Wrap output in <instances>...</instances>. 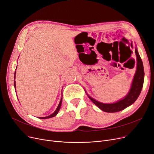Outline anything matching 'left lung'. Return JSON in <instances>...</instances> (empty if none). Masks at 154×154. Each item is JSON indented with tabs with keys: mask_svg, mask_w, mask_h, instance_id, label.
<instances>
[{
	"mask_svg": "<svg viewBox=\"0 0 154 154\" xmlns=\"http://www.w3.org/2000/svg\"><path fill=\"white\" fill-rule=\"evenodd\" d=\"M135 52L137 60V71L130 91L125 98L112 104H105L100 103V102L95 100L93 98L90 97L89 95L87 94L88 97L93 102L94 104L96 105L103 112L108 113L120 112L129 106L131 104H133L138 98L139 95H140L143 84L144 69L142 59L137 49H135Z\"/></svg>",
	"mask_w": 154,
	"mask_h": 154,
	"instance_id": "left-lung-1",
	"label": "left lung"
}]
</instances>
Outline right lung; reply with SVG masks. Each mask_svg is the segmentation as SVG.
Here are the masks:
<instances>
[{
  "mask_svg": "<svg viewBox=\"0 0 154 154\" xmlns=\"http://www.w3.org/2000/svg\"><path fill=\"white\" fill-rule=\"evenodd\" d=\"M15 75H16V72H15ZM14 79H15V76H14ZM14 87H16V83H15V81H14ZM62 98H63V97L61 98V101H60V102L59 105H58V106L57 107V108H56V109L55 110V112H54L53 114H51V115L48 116H46V117H39V119H46L52 118V117L55 116L57 114L58 112H59L60 109V107H61V102H62Z\"/></svg>",
  "mask_w": 154,
  "mask_h": 154,
  "instance_id": "obj_1",
  "label": "right lung"
}]
</instances>
